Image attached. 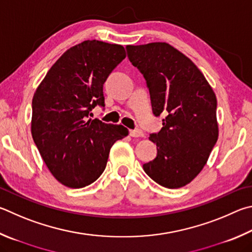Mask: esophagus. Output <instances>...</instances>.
<instances>
[{"mask_svg":"<svg viewBox=\"0 0 252 252\" xmlns=\"http://www.w3.org/2000/svg\"><path fill=\"white\" fill-rule=\"evenodd\" d=\"M130 135L132 138H142V136H144V133L142 130H131L130 131Z\"/></svg>","mask_w":252,"mask_h":252,"instance_id":"obj_1","label":"esophagus"}]
</instances>
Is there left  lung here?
Listing matches in <instances>:
<instances>
[{
	"label": "left lung",
	"mask_w": 252,
	"mask_h": 252,
	"mask_svg": "<svg viewBox=\"0 0 252 252\" xmlns=\"http://www.w3.org/2000/svg\"><path fill=\"white\" fill-rule=\"evenodd\" d=\"M126 48L146 81L153 114L166 116L159 132L150 134L158 154L143 170L161 186L180 189L203 170L217 142L216 95L195 63L171 45Z\"/></svg>",
	"instance_id": "8db88e82"
}]
</instances>
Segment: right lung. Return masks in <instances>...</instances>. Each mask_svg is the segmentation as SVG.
Returning <instances> with one entry per match:
<instances>
[{"instance_id": "right-lung-1", "label": "right lung", "mask_w": 252, "mask_h": 252, "mask_svg": "<svg viewBox=\"0 0 252 252\" xmlns=\"http://www.w3.org/2000/svg\"><path fill=\"white\" fill-rule=\"evenodd\" d=\"M126 58L121 45L85 40L68 49L40 82L32 102V135L54 177L81 189L103 173L111 146L127 135L123 126L89 119L104 108L103 84Z\"/></svg>"}]
</instances>
